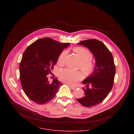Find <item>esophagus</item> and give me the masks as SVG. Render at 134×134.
I'll list each match as a JSON object with an SVG mask.
<instances>
[{"mask_svg":"<svg viewBox=\"0 0 134 134\" xmlns=\"http://www.w3.org/2000/svg\"><path fill=\"white\" fill-rule=\"evenodd\" d=\"M68 85L69 86V87L70 88V89H72V90H75V89H76V88L75 87H73V86H71V85Z\"/></svg>","mask_w":134,"mask_h":134,"instance_id":"34e87169","label":"esophagus"}]
</instances>
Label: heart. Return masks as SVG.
I'll list each match as a JSON object with an SVG mask.
<instances>
[{
  "instance_id": "obj_1",
  "label": "heart",
  "mask_w": 134,
  "mask_h": 134,
  "mask_svg": "<svg viewBox=\"0 0 134 134\" xmlns=\"http://www.w3.org/2000/svg\"><path fill=\"white\" fill-rule=\"evenodd\" d=\"M73 50L81 60L80 66L82 71L87 74H91L96 68L95 63L92 61L93 55L91 52L83 47H75ZM67 54V51H63L60 54L57 59L58 65L63 66L64 64L65 59ZM58 77L61 81L68 85H74L77 82L81 79L82 74L80 72L65 69L59 72Z\"/></svg>"
}]
</instances>
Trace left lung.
<instances>
[{
    "instance_id": "8db88e82",
    "label": "left lung",
    "mask_w": 134,
    "mask_h": 134,
    "mask_svg": "<svg viewBox=\"0 0 134 134\" xmlns=\"http://www.w3.org/2000/svg\"><path fill=\"white\" fill-rule=\"evenodd\" d=\"M78 44L91 51L96 58V65L91 76L82 81L86 84L83 87L84 96L77 100L85 107H93L102 102L113 88L115 74L114 59L106 45L96 39L82 41Z\"/></svg>"
}]
</instances>
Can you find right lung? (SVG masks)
<instances>
[{
    "label": "right lung",
    "mask_w": 134,
    "mask_h": 134,
    "mask_svg": "<svg viewBox=\"0 0 134 134\" xmlns=\"http://www.w3.org/2000/svg\"><path fill=\"white\" fill-rule=\"evenodd\" d=\"M70 45L43 38L31 44L24 52L19 64L20 81L25 94L35 103L46 104L56 96L62 83L56 78L49 82L47 75L52 74L59 55Z\"/></svg>",
    "instance_id": "add662e5"
}]
</instances>
